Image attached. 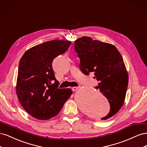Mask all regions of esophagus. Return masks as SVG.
Returning a JSON list of instances; mask_svg holds the SVG:
<instances>
[{"label": "esophagus", "instance_id": "1", "mask_svg": "<svg viewBox=\"0 0 147 147\" xmlns=\"http://www.w3.org/2000/svg\"><path fill=\"white\" fill-rule=\"evenodd\" d=\"M78 88H79V86H75L72 88V90L73 91H77Z\"/></svg>", "mask_w": 147, "mask_h": 147}]
</instances>
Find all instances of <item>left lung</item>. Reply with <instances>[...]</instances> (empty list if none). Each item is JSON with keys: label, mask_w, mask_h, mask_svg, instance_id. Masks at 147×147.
I'll return each mask as SVG.
<instances>
[{"label": "left lung", "mask_w": 147, "mask_h": 147, "mask_svg": "<svg viewBox=\"0 0 147 147\" xmlns=\"http://www.w3.org/2000/svg\"><path fill=\"white\" fill-rule=\"evenodd\" d=\"M74 42L80 59V69L86 75L94 72V78L99 82L96 88L110 104L109 113L101 119L113 117L124 104L128 85V75L121 54L114 45L89 37Z\"/></svg>", "instance_id": "1"}]
</instances>
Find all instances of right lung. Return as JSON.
<instances>
[{
	"label": "right lung",
	"mask_w": 147,
	"mask_h": 147,
	"mask_svg": "<svg viewBox=\"0 0 147 147\" xmlns=\"http://www.w3.org/2000/svg\"><path fill=\"white\" fill-rule=\"evenodd\" d=\"M68 40H54L39 44L25 52L20 61L16 94L31 116L47 120L59 113L72 94L70 88H59L52 63L70 45Z\"/></svg>",
	"instance_id": "obj_1"
}]
</instances>
